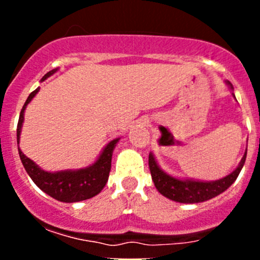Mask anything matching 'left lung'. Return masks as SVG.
Here are the masks:
<instances>
[{
  "instance_id": "8db88e82",
  "label": "left lung",
  "mask_w": 260,
  "mask_h": 260,
  "mask_svg": "<svg viewBox=\"0 0 260 260\" xmlns=\"http://www.w3.org/2000/svg\"><path fill=\"white\" fill-rule=\"evenodd\" d=\"M228 84L231 86V88H233L229 82ZM246 153L247 151L243 155L242 160H241L236 171H233L229 176L224 177L221 180L213 181V182H201V181L174 178V177L164 173L158 168L152 153H150V156H148V165H150L153 183H155L156 189L158 190L160 194L174 202H180V203H199V202L215 198L216 195L221 194L234 181L237 180L238 174H240L241 169L245 164V160H246Z\"/></svg>"
}]
</instances>
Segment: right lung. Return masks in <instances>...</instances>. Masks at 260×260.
<instances>
[{
  "mask_svg": "<svg viewBox=\"0 0 260 260\" xmlns=\"http://www.w3.org/2000/svg\"><path fill=\"white\" fill-rule=\"evenodd\" d=\"M56 73V70H52L43 77L41 80H45L49 75ZM39 92V88L32 91L27 98L26 103L23 105L19 114V121H18L17 127V141L19 143V135L22 130L23 123V113L26 109L27 104L32 100V98ZM118 139H114L108 146L105 147L102 155L99 156L96 162L93 165L80 171H63L57 172V173H49V172L41 171L40 168L32 161L31 158L23 155L22 151H19L20 160L27 171L28 176L32 181L36 183L38 187H40L44 192L50 195L52 198L57 199L59 202H66V203H73V202L86 201V199L92 198L95 195L104 189L105 183L109 177L110 167H112V153H113L114 147Z\"/></svg>",
  "mask_w": 260,
  "mask_h": 260,
  "instance_id": "right-lung-1",
  "label": "right lung"
}]
</instances>
